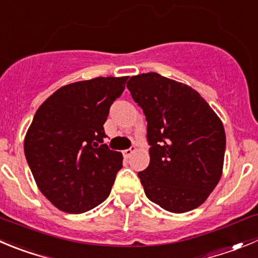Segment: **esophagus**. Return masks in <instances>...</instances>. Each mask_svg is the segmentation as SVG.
Instances as JSON below:
<instances>
[{
	"label": "esophagus",
	"instance_id": "1",
	"mask_svg": "<svg viewBox=\"0 0 258 258\" xmlns=\"http://www.w3.org/2000/svg\"><path fill=\"white\" fill-rule=\"evenodd\" d=\"M134 151H136V147L132 146L131 148H127V149H125V151H122V156H124L125 158H129V157L133 154Z\"/></svg>",
	"mask_w": 258,
	"mask_h": 258
}]
</instances>
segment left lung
I'll list each match as a JSON object with an SVG mask.
<instances>
[{
    "label": "left lung",
    "mask_w": 258,
    "mask_h": 258,
    "mask_svg": "<svg viewBox=\"0 0 258 258\" xmlns=\"http://www.w3.org/2000/svg\"><path fill=\"white\" fill-rule=\"evenodd\" d=\"M126 87L147 120L149 166L138 173L147 198L171 213L200 207L222 177L223 122L198 91L149 72Z\"/></svg>",
    "instance_id": "obj_1"
}]
</instances>
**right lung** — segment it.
<instances>
[{
    "mask_svg": "<svg viewBox=\"0 0 258 258\" xmlns=\"http://www.w3.org/2000/svg\"><path fill=\"white\" fill-rule=\"evenodd\" d=\"M127 77L71 83L49 96L24 142L39 190L59 210L81 214L110 195L122 154L104 143V124Z\"/></svg>",
    "mask_w": 258,
    "mask_h": 258,
    "instance_id": "obj_1",
    "label": "right lung"
}]
</instances>
